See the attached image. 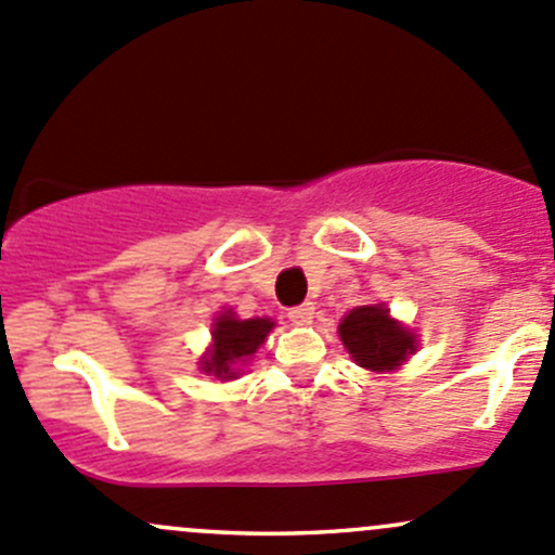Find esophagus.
<instances>
[{
	"instance_id": "34e87169",
	"label": "esophagus",
	"mask_w": 555,
	"mask_h": 555,
	"mask_svg": "<svg viewBox=\"0 0 555 555\" xmlns=\"http://www.w3.org/2000/svg\"><path fill=\"white\" fill-rule=\"evenodd\" d=\"M288 318H291V323H296V325H307V323H312V318H314V307L312 304H299V307H294V309H288Z\"/></svg>"
}]
</instances>
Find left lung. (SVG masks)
Segmentation results:
<instances>
[{
  "label": "left lung",
  "mask_w": 555,
  "mask_h": 555,
  "mask_svg": "<svg viewBox=\"0 0 555 555\" xmlns=\"http://www.w3.org/2000/svg\"><path fill=\"white\" fill-rule=\"evenodd\" d=\"M338 336L351 360L373 373L397 371L418 347L415 333L397 323L384 304L351 309L338 325Z\"/></svg>",
  "instance_id": "8db88e82"
}]
</instances>
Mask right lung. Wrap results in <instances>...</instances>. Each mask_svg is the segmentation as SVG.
<instances>
[{
	"label": "right lung",
	"mask_w": 555,
	"mask_h": 555,
	"mask_svg": "<svg viewBox=\"0 0 555 555\" xmlns=\"http://www.w3.org/2000/svg\"><path fill=\"white\" fill-rule=\"evenodd\" d=\"M272 327L275 323L270 318L237 320L235 312L224 309L211 325V347L201 357V371L217 380L237 378L243 362L251 360Z\"/></svg>",
	"instance_id": "right-lung-1"
}]
</instances>
